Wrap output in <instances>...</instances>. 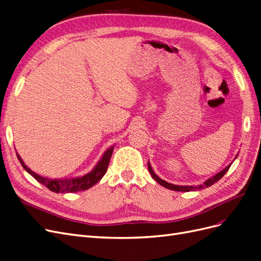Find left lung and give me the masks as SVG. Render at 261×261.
I'll use <instances>...</instances> for the list:
<instances>
[{
	"label": "left lung",
	"mask_w": 261,
	"mask_h": 261,
	"mask_svg": "<svg viewBox=\"0 0 261 261\" xmlns=\"http://www.w3.org/2000/svg\"><path fill=\"white\" fill-rule=\"evenodd\" d=\"M238 155H239V152H238V154L236 155L234 160L238 158ZM234 160H233V161H234ZM233 161L231 162V163H230L228 166H226V167H224L222 170H220L219 173H217L216 175L212 176L211 178H208V179H207V180H205L202 185H199V186H178V185H174V184L167 182V181L163 180V179H162V178H160V177H159V176L153 172V169H152V167H151L150 162H148V169H149V173L151 174L152 178H153L154 180H155L158 184H160L161 186H163V187H165V188L169 189V190L181 191V192H189V191L202 190V189L208 188V187H211L212 185H214L215 182H217V181L219 180V179H221V178L223 177V175L228 172L229 168H230V166H231V164L233 163Z\"/></svg>",
	"instance_id": "1"
}]
</instances>
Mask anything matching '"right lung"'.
Instances as JSON below:
<instances>
[{"mask_svg":"<svg viewBox=\"0 0 261 261\" xmlns=\"http://www.w3.org/2000/svg\"><path fill=\"white\" fill-rule=\"evenodd\" d=\"M114 147L115 146L113 145L103 152L100 160L97 162V164L94 166L91 172H88L83 176H75L69 178H48L41 176L27 166L17 152L16 154L18 160L20 162V164L25 169V172H28L34 179H37L40 184L48 188L50 191L56 193H73L87 190V189L92 188L105 176L108 166H109Z\"/></svg>","mask_w":261,"mask_h":261,"instance_id":"right-lung-1","label":"right lung"}]
</instances>
